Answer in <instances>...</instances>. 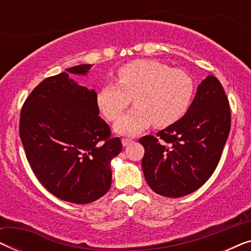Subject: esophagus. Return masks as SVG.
<instances>
[{"mask_svg": "<svg viewBox=\"0 0 251 251\" xmlns=\"http://www.w3.org/2000/svg\"><path fill=\"white\" fill-rule=\"evenodd\" d=\"M133 140L132 139H129V138H123L122 139V145L123 146H128L130 144H132Z\"/></svg>", "mask_w": 251, "mask_h": 251, "instance_id": "1", "label": "esophagus"}]
</instances>
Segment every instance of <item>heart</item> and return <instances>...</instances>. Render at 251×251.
<instances>
[{
  "instance_id": "heart-1",
  "label": "heart",
  "mask_w": 251,
  "mask_h": 251,
  "mask_svg": "<svg viewBox=\"0 0 251 251\" xmlns=\"http://www.w3.org/2000/svg\"><path fill=\"white\" fill-rule=\"evenodd\" d=\"M195 84L187 72L156 60L140 59L118 71V84H105L96 95L99 111L109 121L119 119L132 101L136 106L115 123L119 135L133 136L152 125L163 128L183 118Z\"/></svg>"
}]
</instances>
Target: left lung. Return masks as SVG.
I'll return each mask as SVG.
<instances>
[{"label": "left lung", "mask_w": 251, "mask_h": 251, "mask_svg": "<svg viewBox=\"0 0 251 251\" xmlns=\"http://www.w3.org/2000/svg\"><path fill=\"white\" fill-rule=\"evenodd\" d=\"M231 129L228 99L209 75L198 85L187 112L177 122L139 139L145 149L144 176L155 193L180 198L197 191L214 173Z\"/></svg>", "instance_id": "8db88e82"}]
</instances>
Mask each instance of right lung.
Masks as SVG:
<instances>
[{
	"instance_id": "add662e5",
	"label": "right lung",
	"mask_w": 251,
	"mask_h": 251,
	"mask_svg": "<svg viewBox=\"0 0 251 251\" xmlns=\"http://www.w3.org/2000/svg\"><path fill=\"white\" fill-rule=\"evenodd\" d=\"M91 67L81 64L46 78L20 113V139L37 179L54 197L77 204L107 193L111 161L122 151L98 115L96 91L70 76H85Z\"/></svg>"
}]
</instances>
